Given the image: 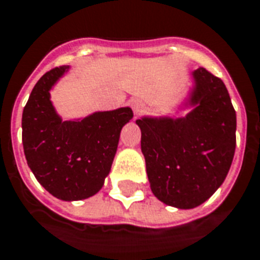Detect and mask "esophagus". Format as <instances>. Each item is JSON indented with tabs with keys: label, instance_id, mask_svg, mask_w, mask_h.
<instances>
[{
	"label": "esophagus",
	"instance_id": "esophagus-1",
	"mask_svg": "<svg viewBox=\"0 0 260 260\" xmlns=\"http://www.w3.org/2000/svg\"><path fill=\"white\" fill-rule=\"evenodd\" d=\"M130 105H132V109L134 111V114H136V117L141 115L145 111V103L141 99H133Z\"/></svg>",
	"mask_w": 260,
	"mask_h": 260
}]
</instances>
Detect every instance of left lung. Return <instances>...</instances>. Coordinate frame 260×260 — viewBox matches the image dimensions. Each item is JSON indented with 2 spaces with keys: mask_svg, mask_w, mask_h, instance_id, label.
<instances>
[{
  "mask_svg": "<svg viewBox=\"0 0 260 260\" xmlns=\"http://www.w3.org/2000/svg\"><path fill=\"white\" fill-rule=\"evenodd\" d=\"M193 78L196 107L185 118L137 119L151 192L181 209L203 204L217 190L236 146V113L223 80L205 68Z\"/></svg>",
  "mask_w": 260,
  "mask_h": 260,
  "instance_id": "left-lung-1",
  "label": "left lung"
}]
</instances>
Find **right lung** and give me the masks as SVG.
<instances>
[{
    "label": "right lung",
    "instance_id": "1",
    "mask_svg": "<svg viewBox=\"0 0 260 260\" xmlns=\"http://www.w3.org/2000/svg\"><path fill=\"white\" fill-rule=\"evenodd\" d=\"M68 68H52L33 87L22 111V146L37 181L60 200L74 201L101 190L133 111L122 107L63 122L49 90Z\"/></svg>",
    "mask_w": 260,
    "mask_h": 260
}]
</instances>
